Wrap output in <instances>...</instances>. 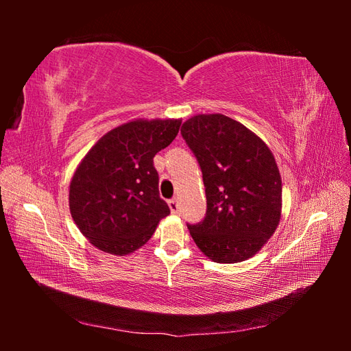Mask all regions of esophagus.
Segmentation results:
<instances>
[{"label": "esophagus", "mask_w": 351, "mask_h": 351, "mask_svg": "<svg viewBox=\"0 0 351 351\" xmlns=\"http://www.w3.org/2000/svg\"><path fill=\"white\" fill-rule=\"evenodd\" d=\"M168 206H169V209H171L173 214H177V210H178V202H177V199L168 200Z\"/></svg>", "instance_id": "obj_1"}]
</instances>
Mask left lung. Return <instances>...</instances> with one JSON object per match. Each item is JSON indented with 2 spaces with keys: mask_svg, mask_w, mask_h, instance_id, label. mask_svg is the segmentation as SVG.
<instances>
[{
  "mask_svg": "<svg viewBox=\"0 0 351 351\" xmlns=\"http://www.w3.org/2000/svg\"><path fill=\"white\" fill-rule=\"evenodd\" d=\"M197 158L206 193V217L187 226L200 252L217 263L254 256L277 230L282 182L261 137L224 114H196L182 125Z\"/></svg>",
  "mask_w": 351,
  "mask_h": 351,
  "instance_id": "left-lung-1",
  "label": "left lung"
}]
</instances>
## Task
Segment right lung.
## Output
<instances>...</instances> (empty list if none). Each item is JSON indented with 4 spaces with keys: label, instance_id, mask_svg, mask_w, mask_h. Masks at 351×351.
<instances>
[{
    "label": "right lung",
    "instance_id": "1",
    "mask_svg": "<svg viewBox=\"0 0 351 351\" xmlns=\"http://www.w3.org/2000/svg\"><path fill=\"white\" fill-rule=\"evenodd\" d=\"M182 119H136L105 133L83 156L69 189L70 214L95 247L125 256L169 214L159 197L154 156L171 143Z\"/></svg>",
    "mask_w": 351,
    "mask_h": 351
}]
</instances>
